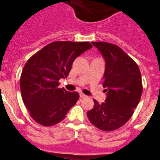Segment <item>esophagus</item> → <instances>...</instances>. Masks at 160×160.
<instances>
[{
	"instance_id": "1",
	"label": "esophagus",
	"mask_w": 160,
	"mask_h": 160,
	"mask_svg": "<svg viewBox=\"0 0 160 160\" xmlns=\"http://www.w3.org/2000/svg\"><path fill=\"white\" fill-rule=\"evenodd\" d=\"M79 96H80V98H82H82H86V95L83 94V93H80V95H79Z\"/></svg>"
}]
</instances>
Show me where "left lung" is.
<instances>
[{
    "label": "left lung",
    "instance_id": "1",
    "mask_svg": "<svg viewBox=\"0 0 160 160\" xmlns=\"http://www.w3.org/2000/svg\"><path fill=\"white\" fill-rule=\"evenodd\" d=\"M104 56L105 70L103 87L105 102L87 112L90 122L99 129L110 132L121 128L130 119L143 92L140 70L134 60L120 47L107 42H92Z\"/></svg>",
    "mask_w": 160,
    "mask_h": 160
}]
</instances>
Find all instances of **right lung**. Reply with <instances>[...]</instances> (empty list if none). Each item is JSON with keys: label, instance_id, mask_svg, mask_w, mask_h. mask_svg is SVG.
I'll use <instances>...</instances> for the list:
<instances>
[{"label": "right lung", "instance_id": "1", "mask_svg": "<svg viewBox=\"0 0 160 160\" xmlns=\"http://www.w3.org/2000/svg\"><path fill=\"white\" fill-rule=\"evenodd\" d=\"M92 47L89 42L56 41L28 60L20 75V91L29 114L38 124L47 127L58 124L75 105L78 93L58 87V80L66 78L74 59Z\"/></svg>", "mask_w": 160, "mask_h": 160}]
</instances>
